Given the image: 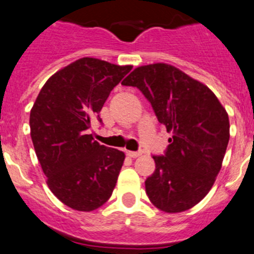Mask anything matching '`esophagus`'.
Returning <instances> with one entry per match:
<instances>
[{
  "label": "esophagus",
  "instance_id": "esophagus-1",
  "mask_svg": "<svg viewBox=\"0 0 254 254\" xmlns=\"http://www.w3.org/2000/svg\"><path fill=\"white\" fill-rule=\"evenodd\" d=\"M127 155L129 157H132V159H135V157L141 156V152H140V151H127Z\"/></svg>",
  "mask_w": 254,
  "mask_h": 254
}]
</instances>
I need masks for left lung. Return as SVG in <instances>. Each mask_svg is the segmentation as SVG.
<instances>
[{
    "instance_id": "8db88e82",
    "label": "left lung",
    "mask_w": 254,
    "mask_h": 254,
    "mask_svg": "<svg viewBox=\"0 0 254 254\" xmlns=\"http://www.w3.org/2000/svg\"><path fill=\"white\" fill-rule=\"evenodd\" d=\"M139 88L171 132L165 156H154L145 181L159 210L177 213L197 205L212 189L230 140V120L215 93L174 65L137 67L122 82Z\"/></svg>"
}]
</instances>
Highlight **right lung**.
Listing matches in <instances>:
<instances>
[{
    "mask_svg": "<svg viewBox=\"0 0 254 254\" xmlns=\"http://www.w3.org/2000/svg\"><path fill=\"white\" fill-rule=\"evenodd\" d=\"M131 68L80 58L54 73L32 107L31 137L47 185L73 210H97L117 185L125 154L94 141L88 129Z\"/></svg>",
    "mask_w": 254,
    "mask_h": 254,
    "instance_id": "1",
    "label": "right lung"
}]
</instances>
